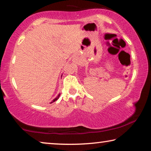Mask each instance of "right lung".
<instances>
[{
  "label": "right lung",
  "mask_w": 151,
  "mask_h": 151,
  "mask_svg": "<svg viewBox=\"0 0 151 151\" xmlns=\"http://www.w3.org/2000/svg\"><path fill=\"white\" fill-rule=\"evenodd\" d=\"M60 93H59V94H58V95H57V97H56V98H55L54 99H53V100H52V101H51V103H54V102H55V101H57V100H58V98H59V96H60Z\"/></svg>",
  "instance_id": "obj_1"
}]
</instances>
